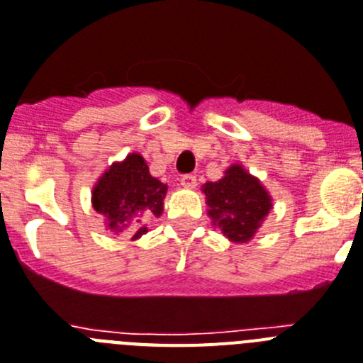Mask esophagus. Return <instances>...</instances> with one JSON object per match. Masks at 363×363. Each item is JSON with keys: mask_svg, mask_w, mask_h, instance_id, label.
I'll return each instance as SVG.
<instances>
[{"mask_svg": "<svg viewBox=\"0 0 363 363\" xmlns=\"http://www.w3.org/2000/svg\"><path fill=\"white\" fill-rule=\"evenodd\" d=\"M181 184L184 188H196L197 184V177L191 175V173H188V175H182L181 177Z\"/></svg>", "mask_w": 363, "mask_h": 363, "instance_id": "obj_1", "label": "esophagus"}]
</instances>
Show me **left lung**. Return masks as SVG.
Segmentation results:
<instances>
[{
    "label": "left lung",
    "mask_w": 363,
    "mask_h": 363,
    "mask_svg": "<svg viewBox=\"0 0 363 363\" xmlns=\"http://www.w3.org/2000/svg\"><path fill=\"white\" fill-rule=\"evenodd\" d=\"M203 191L208 216L233 242H249L273 206L258 179L238 164L228 167L218 182H206Z\"/></svg>",
    "instance_id": "left-lung-1"
}]
</instances>
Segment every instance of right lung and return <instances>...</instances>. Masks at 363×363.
<instances>
[{"label":"right lung","mask_w":363,"mask_h":363,"mask_svg":"<svg viewBox=\"0 0 363 363\" xmlns=\"http://www.w3.org/2000/svg\"><path fill=\"white\" fill-rule=\"evenodd\" d=\"M167 186L149 175V167L140 155L133 153L105 172L94 188L92 203L108 219V227L133 230V240L147 233L145 219L162 214Z\"/></svg>","instance_id":"right-lung-1"}]
</instances>
